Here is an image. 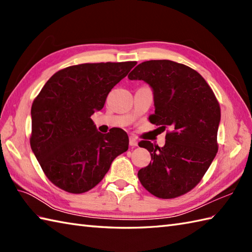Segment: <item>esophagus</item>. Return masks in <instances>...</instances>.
Returning <instances> with one entry per match:
<instances>
[{
	"instance_id": "1",
	"label": "esophagus",
	"mask_w": 252,
	"mask_h": 252,
	"mask_svg": "<svg viewBox=\"0 0 252 252\" xmlns=\"http://www.w3.org/2000/svg\"><path fill=\"white\" fill-rule=\"evenodd\" d=\"M137 144H138V142H137L136 138L134 136H130V146L136 147Z\"/></svg>"
}]
</instances>
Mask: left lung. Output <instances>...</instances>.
Masks as SVG:
<instances>
[{"instance_id":"left-lung-1","label":"left lung","mask_w":252,"mask_h":252,"mask_svg":"<svg viewBox=\"0 0 252 252\" xmlns=\"http://www.w3.org/2000/svg\"><path fill=\"white\" fill-rule=\"evenodd\" d=\"M127 78L151 85L155 114L149 120L171 130L163 147L138 143L153 160L138 171V180L158 198L184 195L201 181L218 153L221 109L216 95L196 70L172 61L144 62Z\"/></svg>"}]
</instances>
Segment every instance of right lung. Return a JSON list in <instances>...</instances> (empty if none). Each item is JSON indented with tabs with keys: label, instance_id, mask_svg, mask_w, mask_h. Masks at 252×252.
<instances>
[{
	"label": "right lung",
	"instance_id": "1",
	"mask_svg": "<svg viewBox=\"0 0 252 252\" xmlns=\"http://www.w3.org/2000/svg\"><path fill=\"white\" fill-rule=\"evenodd\" d=\"M136 62L81 63L49 79L31 107L30 145L53 184L72 194L92 189L129 148L119 127L103 134L91 119Z\"/></svg>",
	"mask_w": 252,
	"mask_h": 252
}]
</instances>
